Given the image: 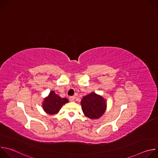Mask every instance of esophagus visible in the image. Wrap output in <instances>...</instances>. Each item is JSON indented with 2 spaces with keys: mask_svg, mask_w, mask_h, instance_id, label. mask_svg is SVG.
<instances>
[{
  "mask_svg": "<svg viewBox=\"0 0 158 158\" xmlns=\"http://www.w3.org/2000/svg\"><path fill=\"white\" fill-rule=\"evenodd\" d=\"M74 99H75V97L74 96H71L69 98V100L71 102H73L74 101Z\"/></svg>",
  "mask_w": 158,
  "mask_h": 158,
  "instance_id": "esophagus-1",
  "label": "esophagus"
}]
</instances>
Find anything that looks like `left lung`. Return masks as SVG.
<instances>
[{
	"label": "left lung",
	"instance_id": "8db88e82",
	"mask_svg": "<svg viewBox=\"0 0 158 158\" xmlns=\"http://www.w3.org/2000/svg\"><path fill=\"white\" fill-rule=\"evenodd\" d=\"M81 104L85 116L91 119H97L101 118L107 107L106 100L101 96L94 93L84 96Z\"/></svg>",
	"mask_w": 158,
	"mask_h": 158
}]
</instances>
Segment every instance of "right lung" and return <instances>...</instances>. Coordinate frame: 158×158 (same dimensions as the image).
<instances>
[{"label": "right lung", "mask_w": 158, "mask_h": 158, "mask_svg": "<svg viewBox=\"0 0 158 158\" xmlns=\"http://www.w3.org/2000/svg\"><path fill=\"white\" fill-rule=\"evenodd\" d=\"M68 102L67 99L60 98L54 91H52L49 96L44 99L42 103V108L46 113L53 115L57 114L61 107Z\"/></svg>", "instance_id": "add662e5"}]
</instances>
